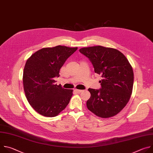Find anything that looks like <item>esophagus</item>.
<instances>
[{"instance_id": "1", "label": "esophagus", "mask_w": 153, "mask_h": 153, "mask_svg": "<svg viewBox=\"0 0 153 153\" xmlns=\"http://www.w3.org/2000/svg\"><path fill=\"white\" fill-rule=\"evenodd\" d=\"M74 91L76 93H80L82 91V90H77V89H76L74 90Z\"/></svg>"}]
</instances>
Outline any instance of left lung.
<instances>
[{
    "instance_id": "8db88e82",
    "label": "left lung",
    "mask_w": 153,
    "mask_h": 153,
    "mask_svg": "<svg viewBox=\"0 0 153 153\" xmlns=\"http://www.w3.org/2000/svg\"><path fill=\"white\" fill-rule=\"evenodd\" d=\"M79 51L88 57L96 73L100 75L99 90L89 88L88 110L101 118L111 117L120 113L132 94L134 73L128 60L119 50L94 46L82 48Z\"/></svg>"
}]
</instances>
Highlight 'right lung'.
Instances as JSON below:
<instances>
[{
    "mask_svg": "<svg viewBox=\"0 0 153 153\" xmlns=\"http://www.w3.org/2000/svg\"><path fill=\"white\" fill-rule=\"evenodd\" d=\"M77 50L61 45L43 48L27 59L23 73L24 90L29 103L39 114L55 117L69 103L73 90L62 88L54 79L59 77L65 62Z\"/></svg>",
    "mask_w": 153,
    "mask_h": 153,
    "instance_id": "right-lung-1",
    "label": "right lung"
}]
</instances>
